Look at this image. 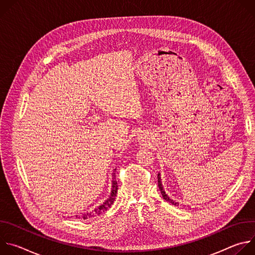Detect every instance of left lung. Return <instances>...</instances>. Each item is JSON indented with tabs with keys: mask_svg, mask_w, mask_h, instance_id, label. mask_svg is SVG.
<instances>
[{
	"mask_svg": "<svg viewBox=\"0 0 255 255\" xmlns=\"http://www.w3.org/2000/svg\"><path fill=\"white\" fill-rule=\"evenodd\" d=\"M157 180H158V181H157V183H158V188H159V191H160V193H161V195H162V198H163L166 202H168V203H170V204H172V205H174V206H178V203H177V202L173 201L171 198L168 197V195H166V193H165V191H164V189H163V187H162V184H161L160 173L157 174Z\"/></svg>",
	"mask_w": 255,
	"mask_h": 255,
	"instance_id": "left-lung-1",
	"label": "left lung"
}]
</instances>
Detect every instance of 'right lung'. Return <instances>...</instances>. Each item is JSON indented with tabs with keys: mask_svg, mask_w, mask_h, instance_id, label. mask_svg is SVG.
Returning a JSON list of instances; mask_svg holds the SVG:
<instances>
[{
	"mask_svg": "<svg viewBox=\"0 0 255 255\" xmlns=\"http://www.w3.org/2000/svg\"><path fill=\"white\" fill-rule=\"evenodd\" d=\"M116 170V169H114ZM112 191H111V194L110 196H109V198L101 205L99 206L98 208H96L93 212H90V213H87V214H84L82 215L81 217H78V218H83V219H89V218L91 217H95L97 215H100L102 214L103 212L107 211L109 208H110L112 206V204L114 203L115 201V198H116V195H117V191H118V185H117V180H116V173L115 171L113 172V175H112Z\"/></svg>",
	"mask_w": 255,
	"mask_h": 255,
	"instance_id": "1",
	"label": "right lung"
}]
</instances>
